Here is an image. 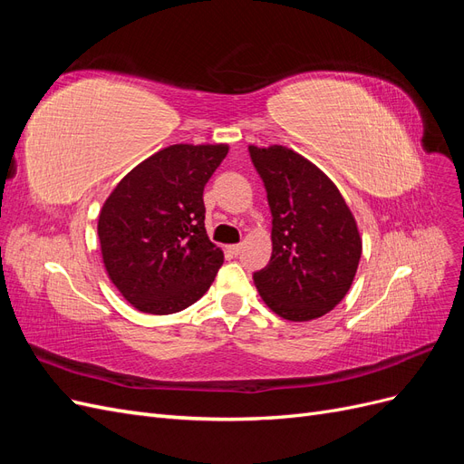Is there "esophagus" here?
Segmentation results:
<instances>
[{
	"instance_id": "esophagus-1",
	"label": "esophagus",
	"mask_w": 464,
	"mask_h": 464,
	"mask_svg": "<svg viewBox=\"0 0 464 464\" xmlns=\"http://www.w3.org/2000/svg\"><path fill=\"white\" fill-rule=\"evenodd\" d=\"M228 251L232 256H237L242 251V244H234V246H228Z\"/></svg>"
}]
</instances>
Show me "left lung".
Masks as SVG:
<instances>
[{
    "instance_id": "8db88e82",
    "label": "left lung",
    "mask_w": 464,
    "mask_h": 464,
    "mask_svg": "<svg viewBox=\"0 0 464 464\" xmlns=\"http://www.w3.org/2000/svg\"><path fill=\"white\" fill-rule=\"evenodd\" d=\"M273 215V254L254 275L259 296L288 321L329 314L353 286L362 256L354 215L325 172L283 145H249Z\"/></svg>"
}]
</instances>
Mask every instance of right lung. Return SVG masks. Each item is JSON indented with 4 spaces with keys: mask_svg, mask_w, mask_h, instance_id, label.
Instances as JSON below:
<instances>
[{
    "mask_svg": "<svg viewBox=\"0 0 464 464\" xmlns=\"http://www.w3.org/2000/svg\"><path fill=\"white\" fill-rule=\"evenodd\" d=\"M228 145H170L108 195L98 240L111 283L139 312L170 315L198 302L224 261L205 230L203 189Z\"/></svg>",
    "mask_w": 464,
    "mask_h": 464,
    "instance_id": "obj_1",
    "label": "right lung"
}]
</instances>
